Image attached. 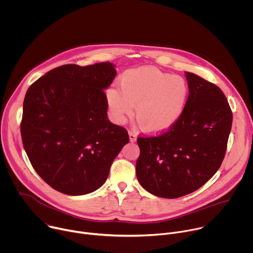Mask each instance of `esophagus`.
<instances>
[{"label": "esophagus", "instance_id": "esophagus-1", "mask_svg": "<svg viewBox=\"0 0 253 253\" xmlns=\"http://www.w3.org/2000/svg\"><path fill=\"white\" fill-rule=\"evenodd\" d=\"M129 139L131 142H135L137 139V134L133 131H129Z\"/></svg>", "mask_w": 253, "mask_h": 253}]
</instances>
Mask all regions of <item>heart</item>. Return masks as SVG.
Returning <instances> with one entry per match:
<instances>
[{"label": "heart", "instance_id": "1", "mask_svg": "<svg viewBox=\"0 0 253 253\" xmlns=\"http://www.w3.org/2000/svg\"><path fill=\"white\" fill-rule=\"evenodd\" d=\"M121 90L109 87L106 102L111 119L122 124L133 113L143 131L159 134L181 117L189 96L187 81L157 68L128 69L119 78Z\"/></svg>", "mask_w": 253, "mask_h": 253}]
</instances>
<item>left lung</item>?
Wrapping results in <instances>:
<instances>
[{
    "label": "left lung",
    "instance_id": "1",
    "mask_svg": "<svg viewBox=\"0 0 253 253\" xmlns=\"http://www.w3.org/2000/svg\"><path fill=\"white\" fill-rule=\"evenodd\" d=\"M185 76L189 96L181 117L160 135L137 138L138 181L162 198L187 195L208 181L223 161L232 125L220 88L190 72Z\"/></svg>",
    "mask_w": 253,
    "mask_h": 253
}]
</instances>
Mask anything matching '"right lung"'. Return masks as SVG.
<instances>
[{"label": "right lung", "mask_w": 253, "mask_h": 253, "mask_svg": "<svg viewBox=\"0 0 253 253\" xmlns=\"http://www.w3.org/2000/svg\"><path fill=\"white\" fill-rule=\"evenodd\" d=\"M117 71L110 62L57 67L28 89L21 135L29 160L55 190L84 195L101 187L122 147L125 128L108 120L106 94Z\"/></svg>", "instance_id": "obj_1"}]
</instances>
